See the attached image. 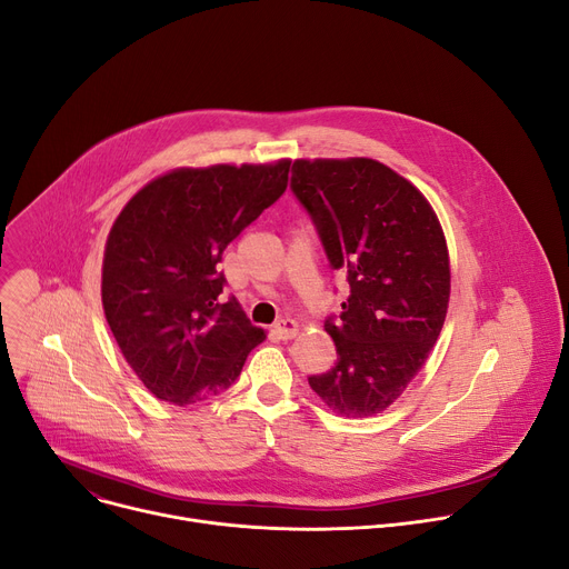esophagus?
<instances>
[{"label":"esophagus","instance_id":"obj_1","mask_svg":"<svg viewBox=\"0 0 569 569\" xmlns=\"http://www.w3.org/2000/svg\"><path fill=\"white\" fill-rule=\"evenodd\" d=\"M298 330H300V326L296 319H282L276 326V332L280 335V339H293L298 335Z\"/></svg>","mask_w":569,"mask_h":569}]
</instances>
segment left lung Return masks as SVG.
Instances as JSON below:
<instances>
[{
    "instance_id": "left-lung-1",
    "label": "left lung",
    "mask_w": 569,
    "mask_h": 569,
    "mask_svg": "<svg viewBox=\"0 0 569 569\" xmlns=\"http://www.w3.org/2000/svg\"><path fill=\"white\" fill-rule=\"evenodd\" d=\"M291 170L332 269L351 284L339 321L326 323L337 362L308 380L339 417H373L403 395L442 332L445 230L423 193L376 159H296Z\"/></svg>"
}]
</instances>
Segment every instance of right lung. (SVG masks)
<instances>
[{"label": "right lung", "mask_w": 569, "mask_h": 569, "mask_svg": "<svg viewBox=\"0 0 569 569\" xmlns=\"http://www.w3.org/2000/svg\"><path fill=\"white\" fill-rule=\"evenodd\" d=\"M291 159L174 168L111 226L102 308L120 353L161 401L193 406L228 389L267 339L221 300L223 250L287 189Z\"/></svg>", "instance_id": "right-lung-1"}]
</instances>
